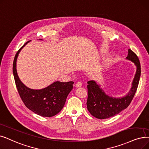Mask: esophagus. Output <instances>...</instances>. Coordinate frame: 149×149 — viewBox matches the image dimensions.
I'll return each mask as SVG.
<instances>
[{"label":"esophagus","mask_w":149,"mask_h":149,"mask_svg":"<svg viewBox=\"0 0 149 149\" xmlns=\"http://www.w3.org/2000/svg\"><path fill=\"white\" fill-rule=\"evenodd\" d=\"M75 85L77 87H81L82 86V83L80 81H78L77 83H76Z\"/></svg>","instance_id":"esophagus-1"}]
</instances>
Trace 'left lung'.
<instances>
[{
	"mask_svg": "<svg viewBox=\"0 0 149 149\" xmlns=\"http://www.w3.org/2000/svg\"><path fill=\"white\" fill-rule=\"evenodd\" d=\"M126 59L134 63L136 67L132 86L128 93L122 97H113L107 95L95 81H88L87 108L94 117L100 119H107L118 114L130 104L136 92L141 76V65L138 57L133 52L128 49Z\"/></svg>",
	"mask_w": 149,
	"mask_h": 149,
	"instance_id": "1",
	"label": "left lung"
}]
</instances>
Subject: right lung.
Returning <instances> with one entry per match:
<instances>
[{
  "label": "right lung",
  "instance_id": "right-lung-1",
  "mask_svg": "<svg viewBox=\"0 0 149 149\" xmlns=\"http://www.w3.org/2000/svg\"><path fill=\"white\" fill-rule=\"evenodd\" d=\"M29 42L24 44L17 51L13 64V72L16 88L26 107L35 114L43 117H52L63 109L68 94L73 88L74 81H57L41 89H32L25 86L18 77L16 61L20 51Z\"/></svg>",
  "mask_w": 149,
  "mask_h": 149
}]
</instances>
